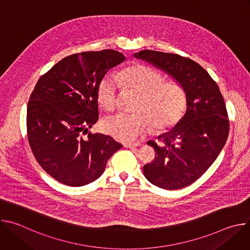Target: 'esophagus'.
<instances>
[{"instance_id": "esophagus-1", "label": "esophagus", "mask_w": 250, "mask_h": 250, "mask_svg": "<svg viewBox=\"0 0 250 250\" xmlns=\"http://www.w3.org/2000/svg\"><path fill=\"white\" fill-rule=\"evenodd\" d=\"M139 146H140V144H138V142H125V144H124V146L127 147V148H134Z\"/></svg>"}]
</instances>
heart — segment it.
Returning a JSON list of instances; mask_svg holds the SVG:
<instances>
[{
  "label": "heart",
  "mask_w": 250,
  "mask_h": 250,
  "mask_svg": "<svg viewBox=\"0 0 250 250\" xmlns=\"http://www.w3.org/2000/svg\"><path fill=\"white\" fill-rule=\"evenodd\" d=\"M120 81L129 90L140 94L134 114H118L103 123L105 133L121 141H132L152 126L161 130L175 125L186 108V93L175 81H164V76L145 64H133L124 69ZM119 81L114 74H105L98 85V101L109 112L117 109Z\"/></svg>",
  "instance_id": "b5f03b06"
}]
</instances>
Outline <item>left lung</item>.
I'll use <instances>...</instances> for the list:
<instances>
[{
  "instance_id": "left-lung-1",
  "label": "left lung",
  "mask_w": 250,
  "mask_h": 250,
  "mask_svg": "<svg viewBox=\"0 0 250 250\" xmlns=\"http://www.w3.org/2000/svg\"><path fill=\"white\" fill-rule=\"evenodd\" d=\"M134 56L166 71L186 93V114L172 130L158 136L159 142H147L155 158L144 166L153 185L165 190L184 188L199 179L226 145L229 121L223 95L207 71L190 58L148 49Z\"/></svg>"
}]
</instances>
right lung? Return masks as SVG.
I'll return each instance as SVG.
<instances>
[{
    "label": "right lung",
    "mask_w": 250,
    "mask_h": 250,
    "mask_svg": "<svg viewBox=\"0 0 250 250\" xmlns=\"http://www.w3.org/2000/svg\"><path fill=\"white\" fill-rule=\"evenodd\" d=\"M125 59L112 49L69 55L35 85L27 104L28 144L42 168L58 182L80 187L97 180L122 148L113 137L89 128L99 119L101 79Z\"/></svg>",
    "instance_id": "obj_1"
}]
</instances>
